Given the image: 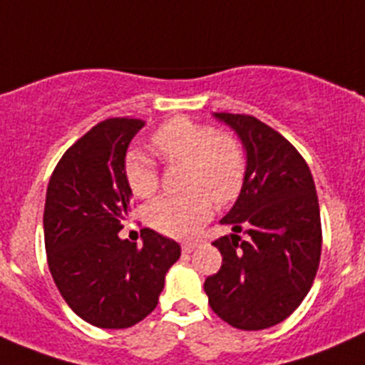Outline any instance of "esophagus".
I'll list each match as a JSON object with an SVG mask.
<instances>
[{
    "instance_id": "1",
    "label": "esophagus",
    "mask_w": 365,
    "mask_h": 365,
    "mask_svg": "<svg viewBox=\"0 0 365 365\" xmlns=\"http://www.w3.org/2000/svg\"><path fill=\"white\" fill-rule=\"evenodd\" d=\"M195 247H197V243H193V241H186V243H182V252L190 254L195 250Z\"/></svg>"
}]
</instances>
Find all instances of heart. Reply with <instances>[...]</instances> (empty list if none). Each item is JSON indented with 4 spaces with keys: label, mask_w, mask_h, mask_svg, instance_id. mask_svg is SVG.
<instances>
[{
    "label": "heart",
    "mask_w": 365,
    "mask_h": 365,
    "mask_svg": "<svg viewBox=\"0 0 365 365\" xmlns=\"http://www.w3.org/2000/svg\"><path fill=\"white\" fill-rule=\"evenodd\" d=\"M151 146L163 160L186 164L185 195L160 197L148 205L151 228L172 237H185L212 215V201L219 206L237 199L247 177V159L237 138L190 118L166 122L151 137ZM125 182L137 197H151L159 188V170L140 151H130L124 163Z\"/></svg>",
    "instance_id": "b5f03b06"
}]
</instances>
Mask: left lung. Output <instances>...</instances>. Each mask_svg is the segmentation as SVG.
<instances>
[{
    "mask_svg": "<svg viewBox=\"0 0 365 365\" xmlns=\"http://www.w3.org/2000/svg\"><path fill=\"white\" fill-rule=\"evenodd\" d=\"M247 150V177L215 240L222 256L205 292L235 329L259 331L291 316L311 291L322 254L320 205L311 170L283 135L250 115L214 113ZM237 231L247 237L241 240Z\"/></svg>",
    "mask_w": 365,
    "mask_h": 365,
    "instance_id": "left-lung-1",
    "label": "left lung"
}]
</instances>
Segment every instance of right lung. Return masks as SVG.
I'll use <instances>...</instances> for the list:
<instances>
[{
	"label": "right lung",
	"mask_w": 365,
	"mask_h": 365,
	"mask_svg": "<svg viewBox=\"0 0 365 365\" xmlns=\"http://www.w3.org/2000/svg\"><path fill=\"white\" fill-rule=\"evenodd\" d=\"M138 118H108L63 153L47 186L43 235L47 263L67 305L87 324L125 329L159 302L180 247L150 228L143 245L120 240L130 212L125 151L143 130Z\"/></svg>",
	"instance_id": "obj_1"
}]
</instances>
